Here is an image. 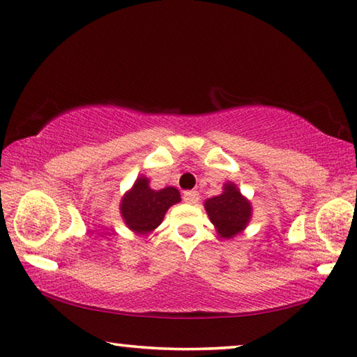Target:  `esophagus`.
I'll return each mask as SVG.
<instances>
[{
	"label": "esophagus",
	"mask_w": 357,
	"mask_h": 357,
	"mask_svg": "<svg viewBox=\"0 0 357 357\" xmlns=\"http://www.w3.org/2000/svg\"><path fill=\"white\" fill-rule=\"evenodd\" d=\"M183 198L187 204H197L199 201V193L197 190H187L184 192Z\"/></svg>",
	"instance_id": "esophagus-1"
}]
</instances>
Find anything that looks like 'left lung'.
I'll use <instances>...</instances> for the list:
<instances>
[{"label":"left lung","instance_id":"obj_1","mask_svg":"<svg viewBox=\"0 0 357 357\" xmlns=\"http://www.w3.org/2000/svg\"><path fill=\"white\" fill-rule=\"evenodd\" d=\"M204 209L212 225L215 226L218 236L232 238L250 223L252 207L250 201L237 189V185L228 183L225 184L222 195L204 201Z\"/></svg>","mask_w":357,"mask_h":357}]
</instances>
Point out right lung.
<instances>
[{"label": "right lung", "mask_w": 357, "mask_h": 357, "mask_svg": "<svg viewBox=\"0 0 357 357\" xmlns=\"http://www.w3.org/2000/svg\"><path fill=\"white\" fill-rule=\"evenodd\" d=\"M179 201L181 195L178 189L165 187L160 190H153L150 179L140 176L134 183L132 189L121 198L120 213L129 229L135 234L146 236L162 223L168 207Z\"/></svg>", "instance_id": "add662e5"}]
</instances>
